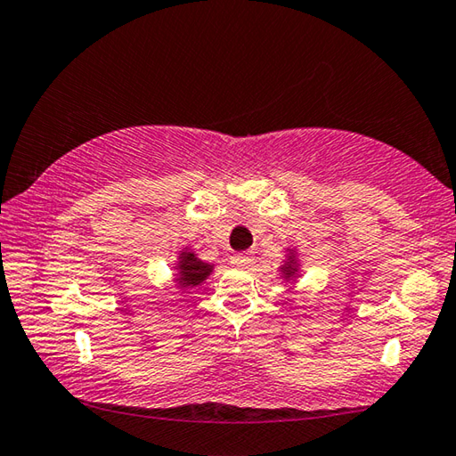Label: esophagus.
I'll return each instance as SVG.
<instances>
[{"label": "esophagus", "instance_id": "obj_1", "mask_svg": "<svg viewBox=\"0 0 456 456\" xmlns=\"http://www.w3.org/2000/svg\"><path fill=\"white\" fill-rule=\"evenodd\" d=\"M255 261V256L251 251H243V253H237L233 255V259H231V263H233V267H239V269H249L251 265Z\"/></svg>", "mask_w": 456, "mask_h": 456}]
</instances>
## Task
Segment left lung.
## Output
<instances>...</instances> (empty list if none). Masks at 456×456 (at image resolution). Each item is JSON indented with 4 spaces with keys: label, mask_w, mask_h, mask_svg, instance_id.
<instances>
[{
    "label": "left lung",
    "mask_w": 456,
    "mask_h": 456,
    "mask_svg": "<svg viewBox=\"0 0 456 456\" xmlns=\"http://www.w3.org/2000/svg\"><path fill=\"white\" fill-rule=\"evenodd\" d=\"M279 275L285 283L295 285L297 279L301 277V261H299V251L297 247H287L285 249V261L279 267Z\"/></svg>",
    "instance_id": "8db88e82"
}]
</instances>
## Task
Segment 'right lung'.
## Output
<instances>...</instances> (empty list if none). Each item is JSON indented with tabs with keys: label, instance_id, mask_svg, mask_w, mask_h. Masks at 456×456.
Returning <instances> with one entry per match:
<instances>
[{
	"label": "right lung",
	"instance_id": "add662e5",
	"mask_svg": "<svg viewBox=\"0 0 456 456\" xmlns=\"http://www.w3.org/2000/svg\"><path fill=\"white\" fill-rule=\"evenodd\" d=\"M213 269V265L200 259L193 249L183 247V249L177 253V261L173 263V277H175L173 283H175V287H179L181 291H189V289L205 283Z\"/></svg>",
	"mask_w": 456,
	"mask_h": 456
}]
</instances>
